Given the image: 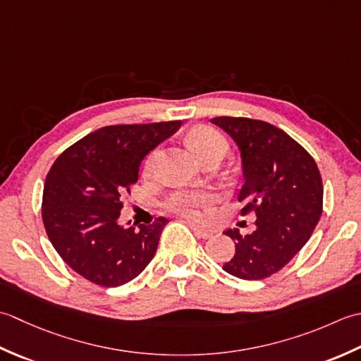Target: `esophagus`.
Masks as SVG:
<instances>
[{
	"mask_svg": "<svg viewBox=\"0 0 361 361\" xmlns=\"http://www.w3.org/2000/svg\"><path fill=\"white\" fill-rule=\"evenodd\" d=\"M188 226L191 227V231L195 232L196 237H200V238H210L212 235H213L210 231H205V229H202V227H200V226H195V224H188Z\"/></svg>",
	"mask_w": 361,
	"mask_h": 361,
	"instance_id": "34e87169",
	"label": "esophagus"
}]
</instances>
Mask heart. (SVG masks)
Instances as JSON below:
<instances>
[{
  "instance_id": "heart-1",
  "label": "heart",
  "mask_w": 361,
  "mask_h": 361,
  "mask_svg": "<svg viewBox=\"0 0 361 361\" xmlns=\"http://www.w3.org/2000/svg\"><path fill=\"white\" fill-rule=\"evenodd\" d=\"M191 148L195 149L197 157L201 160L209 159L212 156H223L227 152V142L226 138L216 132L215 129L201 126L191 130L188 137ZM160 156L159 149H154L145 160L143 173L146 176L152 174L154 168H156L157 159ZM213 196L205 190H180L174 191V193L166 200V207L171 212L178 213L180 216H185L188 219H197L201 218L202 210L212 204Z\"/></svg>"
}]
</instances>
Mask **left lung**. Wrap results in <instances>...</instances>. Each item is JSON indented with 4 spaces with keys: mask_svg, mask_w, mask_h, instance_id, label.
<instances>
[{
    "mask_svg": "<svg viewBox=\"0 0 361 361\" xmlns=\"http://www.w3.org/2000/svg\"><path fill=\"white\" fill-rule=\"evenodd\" d=\"M240 151L243 215L255 213V231L224 233L235 255L223 269L243 281H262L281 271L312 237L322 213V180L313 157L273 124L251 118L210 120Z\"/></svg>",
    "mask_w": 361,
    "mask_h": 361,
    "instance_id": "8db88e82",
    "label": "left lung"
}]
</instances>
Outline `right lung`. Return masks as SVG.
<instances>
[{
  "label": "right lung",
  "mask_w": 361,
  "mask_h": 361,
  "mask_svg": "<svg viewBox=\"0 0 361 361\" xmlns=\"http://www.w3.org/2000/svg\"><path fill=\"white\" fill-rule=\"evenodd\" d=\"M182 121L106 126L65 149L43 187L42 218L57 254L79 276L107 288L148 267L168 219L121 226V195L138 179L142 160Z\"/></svg>",
  "instance_id": "obj_1"
}]
</instances>
